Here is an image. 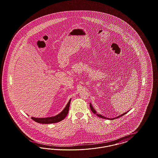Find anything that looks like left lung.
Here are the masks:
<instances>
[{"instance_id":"obj_1","label":"left lung","mask_w":158,"mask_h":158,"mask_svg":"<svg viewBox=\"0 0 158 158\" xmlns=\"http://www.w3.org/2000/svg\"><path fill=\"white\" fill-rule=\"evenodd\" d=\"M89 105H90V110H91V111H92V113H94V114H96V115H97L98 117H100V118H105V119H108V120H114V119H115V118H119V117H122L123 115H125L126 114H127V113L130 111H127V112H126V113H123V114H122L121 115H118V116H117V117H115V118H106V117H104V116H103V115H101L100 114H98L97 113V112L95 110V109L93 108V106H92V104H89Z\"/></svg>"}]
</instances>
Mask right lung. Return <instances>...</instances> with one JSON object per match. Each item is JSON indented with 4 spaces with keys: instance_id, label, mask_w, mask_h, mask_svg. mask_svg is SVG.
Listing matches in <instances>:
<instances>
[{
    "instance_id": "obj_1",
    "label": "right lung",
    "mask_w": 158,
    "mask_h": 158,
    "mask_svg": "<svg viewBox=\"0 0 158 158\" xmlns=\"http://www.w3.org/2000/svg\"><path fill=\"white\" fill-rule=\"evenodd\" d=\"M70 101H71V99L69 100L67 105L63 110V111L55 116L50 117H45V118H35V117H32L31 118L33 120L35 121V122H37L38 123H41V124H52V123L60 122L61 121L63 120L68 115Z\"/></svg>"
}]
</instances>
